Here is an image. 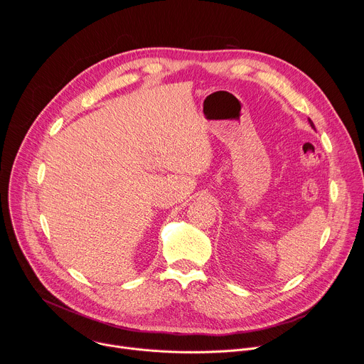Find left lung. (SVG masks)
<instances>
[{
	"instance_id": "8db88e82",
	"label": "left lung",
	"mask_w": 364,
	"mask_h": 364,
	"mask_svg": "<svg viewBox=\"0 0 364 364\" xmlns=\"http://www.w3.org/2000/svg\"><path fill=\"white\" fill-rule=\"evenodd\" d=\"M308 121H309V125H311V127H313V128H314V129H316V127H314V124H313V121H311V119H308Z\"/></svg>"
}]
</instances>
